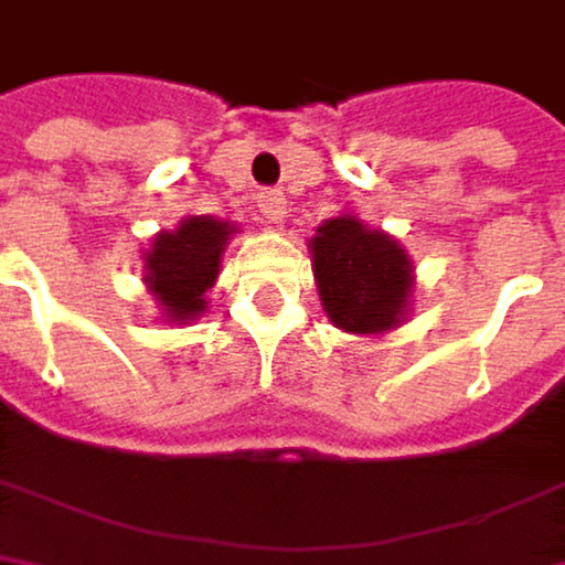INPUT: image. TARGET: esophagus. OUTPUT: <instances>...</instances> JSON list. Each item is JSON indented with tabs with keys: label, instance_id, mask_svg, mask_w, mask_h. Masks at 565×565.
<instances>
[{
	"label": "esophagus",
	"instance_id": "1",
	"mask_svg": "<svg viewBox=\"0 0 565 565\" xmlns=\"http://www.w3.org/2000/svg\"><path fill=\"white\" fill-rule=\"evenodd\" d=\"M257 211H260V217H264L270 227H277L280 221L288 217V198L280 194V191H260V194H257Z\"/></svg>",
	"mask_w": 565,
	"mask_h": 565
}]
</instances>
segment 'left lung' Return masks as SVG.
Instances as JSON below:
<instances>
[{"label": "left lung", "instance_id": "obj_1", "mask_svg": "<svg viewBox=\"0 0 565 565\" xmlns=\"http://www.w3.org/2000/svg\"><path fill=\"white\" fill-rule=\"evenodd\" d=\"M308 247L324 315L338 331L371 338L407 321L417 274L394 234L344 211L328 217Z\"/></svg>", "mask_w": 565, "mask_h": 565}]
</instances>
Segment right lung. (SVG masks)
I'll return each mask as SVG.
<instances>
[{"label": "right lung", "instance_id": "obj_1", "mask_svg": "<svg viewBox=\"0 0 565 565\" xmlns=\"http://www.w3.org/2000/svg\"><path fill=\"white\" fill-rule=\"evenodd\" d=\"M237 224L188 214L171 231H158L145 247V288L154 298L161 321L191 324L207 311V291L217 285L221 257Z\"/></svg>", "mask_w": 565, "mask_h": 565}]
</instances>
